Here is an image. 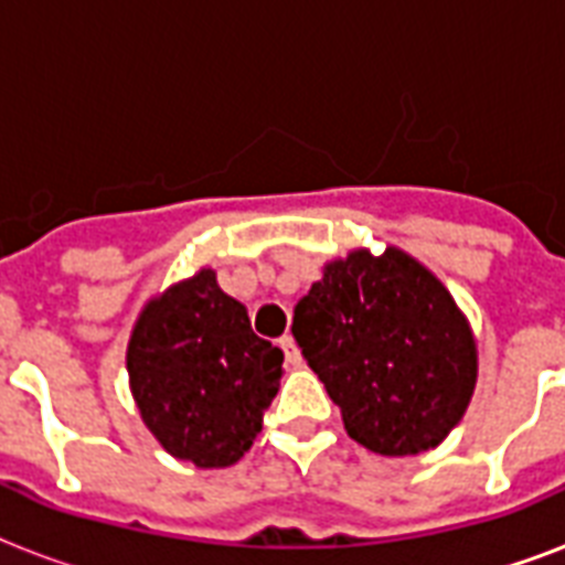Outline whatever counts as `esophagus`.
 <instances>
[{
	"mask_svg": "<svg viewBox=\"0 0 565 565\" xmlns=\"http://www.w3.org/2000/svg\"><path fill=\"white\" fill-rule=\"evenodd\" d=\"M278 345H281V352H284V358H287V363H290V366H299L301 352H299V345H296V340H292L290 334H284L281 340H278Z\"/></svg>",
	"mask_w": 565,
	"mask_h": 565,
	"instance_id": "1",
	"label": "esophagus"
}]
</instances>
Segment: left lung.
<instances>
[{"mask_svg": "<svg viewBox=\"0 0 565 565\" xmlns=\"http://www.w3.org/2000/svg\"><path fill=\"white\" fill-rule=\"evenodd\" d=\"M292 337L375 455L437 448L478 384V340L448 287L404 248H352L296 305Z\"/></svg>", "mask_w": 565, "mask_h": 565, "instance_id": "1", "label": "left lung"}]
</instances>
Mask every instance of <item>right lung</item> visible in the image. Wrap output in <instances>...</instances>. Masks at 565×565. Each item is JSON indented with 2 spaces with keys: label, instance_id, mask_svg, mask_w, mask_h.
<instances>
[{
  "label": "right lung",
  "instance_id": "right-lung-1",
  "mask_svg": "<svg viewBox=\"0 0 565 565\" xmlns=\"http://www.w3.org/2000/svg\"><path fill=\"white\" fill-rule=\"evenodd\" d=\"M281 349L252 331L243 301L202 266L146 301L126 349L128 386L163 451L225 469L264 428L281 386Z\"/></svg>",
  "mask_w": 565,
  "mask_h": 565
}]
</instances>
